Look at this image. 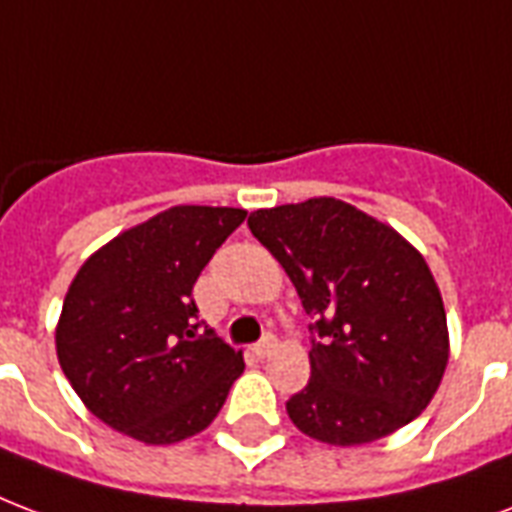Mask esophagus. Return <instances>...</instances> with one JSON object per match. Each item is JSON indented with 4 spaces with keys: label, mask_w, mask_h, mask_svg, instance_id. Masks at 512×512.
Here are the masks:
<instances>
[{
    "label": "esophagus",
    "mask_w": 512,
    "mask_h": 512,
    "mask_svg": "<svg viewBox=\"0 0 512 512\" xmlns=\"http://www.w3.org/2000/svg\"><path fill=\"white\" fill-rule=\"evenodd\" d=\"M275 348H278V340H275L272 334H267V337H264L261 343L253 345V353H256L259 359H267V356H270V353L275 351Z\"/></svg>",
    "instance_id": "34e87169"
}]
</instances>
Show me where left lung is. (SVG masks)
Masks as SVG:
<instances>
[{
  "label": "left lung",
  "mask_w": 512,
  "mask_h": 512,
  "mask_svg": "<svg viewBox=\"0 0 512 512\" xmlns=\"http://www.w3.org/2000/svg\"><path fill=\"white\" fill-rule=\"evenodd\" d=\"M248 226L315 321L310 383L286 402L299 432L348 448L421 416L451 353L424 256L397 229L334 197L256 210Z\"/></svg>",
  "instance_id": "8db88e82"
}]
</instances>
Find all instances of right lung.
<instances>
[{
  "instance_id": "obj_1",
  "label": "right lung",
  "mask_w": 512,
  "mask_h": 512,
  "mask_svg": "<svg viewBox=\"0 0 512 512\" xmlns=\"http://www.w3.org/2000/svg\"><path fill=\"white\" fill-rule=\"evenodd\" d=\"M245 215L169 207L83 261L56 324V356L102 424L145 445L180 443L213 424L245 361L199 329L191 291Z\"/></svg>"
}]
</instances>
